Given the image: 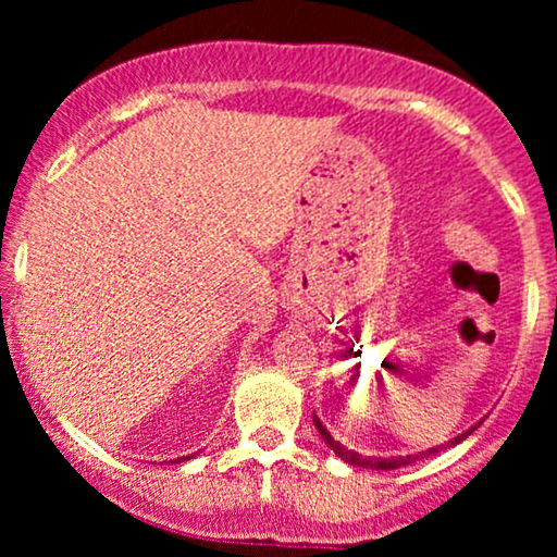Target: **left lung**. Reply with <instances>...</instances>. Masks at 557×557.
<instances>
[{
  "instance_id": "8db88e82",
  "label": "left lung",
  "mask_w": 557,
  "mask_h": 557,
  "mask_svg": "<svg viewBox=\"0 0 557 557\" xmlns=\"http://www.w3.org/2000/svg\"><path fill=\"white\" fill-rule=\"evenodd\" d=\"M314 424H317L319 434H322V437H324V443L330 445V450L335 453V456L341 458V461L350 463V466H361V469H382V471H389V469H400V466H408V463H411V461H417V458H421V456H434V453H440V450H443V447L458 445V443H461V440L469 437V434L474 432L476 426L482 424V421H479V424L471 426V430H466L463 434H458V437H456V440H450V443H447V445L430 447V450H426V453H421V456H417V458H413V456H395V458H372V456L367 458V456H359V453H356V450H348V447H343L341 443H337V440L332 437V434H330L327 430H324V426H322V421L317 419V413H314Z\"/></svg>"
}]
</instances>
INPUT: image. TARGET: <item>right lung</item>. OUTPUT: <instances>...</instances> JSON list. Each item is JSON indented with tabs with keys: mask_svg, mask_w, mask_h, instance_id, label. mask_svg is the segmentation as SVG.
Returning a JSON list of instances; mask_svg holds the SVG:
<instances>
[{
	"mask_svg": "<svg viewBox=\"0 0 557 557\" xmlns=\"http://www.w3.org/2000/svg\"><path fill=\"white\" fill-rule=\"evenodd\" d=\"M188 458H190V456H185V458H175V461H177V463H181V461H188Z\"/></svg>",
	"mask_w": 557,
	"mask_h": 557,
	"instance_id": "1",
	"label": "right lung"
}]
</instances>
